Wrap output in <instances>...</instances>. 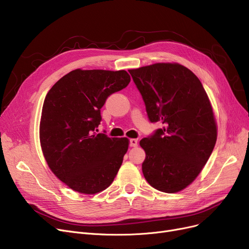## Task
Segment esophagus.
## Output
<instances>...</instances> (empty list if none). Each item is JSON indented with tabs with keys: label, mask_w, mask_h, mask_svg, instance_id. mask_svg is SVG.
<instances>
[{
	"label": "esophagus",
	"mask_w": 249,
	"mask_h": 249,
	"mask_svg": "<svg viewBox=\"0 0 249 249\" xmlns=\"http://www.w3.org/2000/svg\"><path fill=\"white\" fill-rule=\"evenodd\" d=\"M129 146H131V147H137L138 146V140L137 139H131V140H129Z\"/></svg>",
	"instance_id": "1"
}]
</instances>
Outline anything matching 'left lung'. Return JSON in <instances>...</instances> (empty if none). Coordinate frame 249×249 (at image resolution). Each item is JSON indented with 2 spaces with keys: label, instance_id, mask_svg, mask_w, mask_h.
Instances as JSON below:
<instances>
[{
  "label": "left lung",
  "instance_id": "left-lung-1",
  "mask_svg": "<svg viewBox=\"0 0 249 249\" xmlns=\"http://www.w3.org/2000/svg\"><path fill=\"white\" fill-rule=\"evenodd\" d=\"M151 123H160L140 141L142 170L151 186L173 194L191 184L214 150L217 125L198 78L179 64L159 63L129 70Z\"/></svg>",
  "mask_w": 249,
  "mask_h": 249
}]
</instances>
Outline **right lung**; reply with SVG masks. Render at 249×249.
Instances as JSON below:
<instances>
[{
    "label": "right lung",
    "instance_id": "right-lung-1",
    "mask_svg": "<svg viewBox=\"0 0 249 249\" xmlns=\"http://www.w3.org/2000/svg\"><path fill=\"white\" fill-rule=\"evenodd\" d=\"M129 81L124 70L77 69L46 94L39 128L41 149L54 175L73 191L97 194L117 174L128 140L98 134L96 128L106 99Z\"/></svg>",
    "mask_w": 249,
    "mask_h": 249
}]
</instances>
